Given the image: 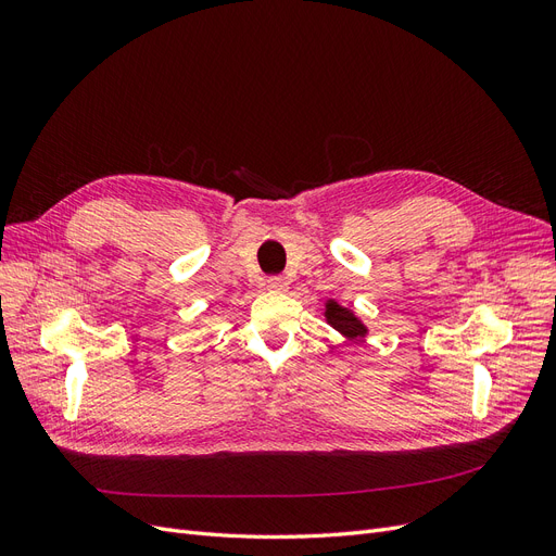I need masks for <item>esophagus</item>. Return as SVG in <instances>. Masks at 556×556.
Masks as SVG:
<instances>
[{"label":"esophagus","instance_id":"obj_1","mask_svg":"<svg viewBox=\"0 0 556 556\" xmlns=\"http://www.w3.org/2000/svg\"><path fill=\"white\" fill-rule=\"evenodd\" d=\"M266 290L268 292H288V280L280 278V276H274L266 280Z\"/></svg>","mask_w":556,"mask_h":556}]
</instances>
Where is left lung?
I'll return each instance as SVG.
<instances>
[{
    "mask_svg": "<svg viewBox=\"0 0 556 556\" xmlns=\"http://www.w3.org/2000/svg\"><path fill=\"white\" fill-rule=\"evenodd\" d=\"M325 319L329 327H333L348 341L366 339V333H368L366 325L355 315V311L341 306L336 299L325 301Z\"/></svg>",
    "mask_w": 556,
    "mask_h": 556,
    "instance_id": "obj_1",
    "label": "left lung"
}]
</instances>
